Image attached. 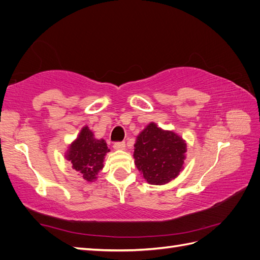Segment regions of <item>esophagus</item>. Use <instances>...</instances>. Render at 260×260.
<instances>
[{"label": "esophagus", "instance_id": "obj_1", "mask_svg": "<svg viewBox=\"0 0 260 260\" xmlns=\"http://www.w3.org/2000/svg\"><path fill=\"white\" fill-rule=\"evenodd\" d=\"M125 147V143L124 142H116L114 144V148L116 149V151H123Z\"/></svg>", "mask_w": 260, "mask_h": 260}]
</instances>
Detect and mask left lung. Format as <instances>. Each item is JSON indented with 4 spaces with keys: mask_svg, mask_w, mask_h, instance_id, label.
<instances>
[{
    "mask_svg": "<svg viewBox=\"0 0 260 260\" xmlns=\"http://www.w3.org/2000/svg\"><path fill=\"white\" fill-rule=\"evenodd\" d=\"M186 143L176 132L149 122L139 133L133 158L149 184L162 185L176 179L184 167Z\"/></svg>",
    "mask_w": 260,
    "mask_h": 260,
    "instance_id": "obj_1",
    "label": "left lung"
}]
</instances>
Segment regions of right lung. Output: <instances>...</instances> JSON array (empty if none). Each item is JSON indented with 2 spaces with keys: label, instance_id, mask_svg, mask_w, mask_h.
<instances>
[{
  "label": "right lung",
  "instance_id": "obj_1",
  "mask_svg": "<svg viewBox=\"0 0 260 260\" xmlns=\"http://www.w3.org/2000/svg\"><path fill=\"white\" fill-rule=\"evenodd\" d=\"M108 152L105 140L96 139L88 125H84L77 139L69 144L65 157L72 164L73 169L79 172L85 181L94 182L100 170L104 167L103 162Z\"/></svg>",
  "mask_w": 260,
  "mask_h": 260
}]
</instances>
